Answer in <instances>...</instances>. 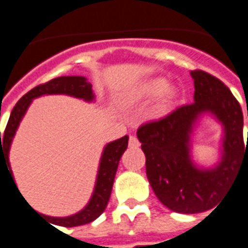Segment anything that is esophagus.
<instances>
[{
    "instance_id": "esophagus-1",
    "label": "esophagus",
    "mask_w": 248,
    "mask_h": 248,
    "mask_svg": "<svg viewBox=\"0 0 248 248\" xmlns=\"http://www.w3.org/2000/svg\"><path fill=\"white\" fill-rule=\"evenodd\" d=\"M140 146V143L138 140V138L136 136H129V147L131 148H136V147Z\"/></svg>"
}]
</instances>
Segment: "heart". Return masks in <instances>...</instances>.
<instances>
[{"instance_id":"1","label":"heart","mask_w":248,"mask_h":248,"mask_svg":"<svg viewBox=\"0 0 248 248\" xmlns=\"http://www.w3.org/2000/svg\"><path fill=\"white\" fill-rule=\"evenodd\" d=\"M167 81L162 77H156V78H150L146 79L141 83H139L138 86H135L129 94H128V101L131 102H141L147 101L153 97L160 95V107L166 108L167 105H170L171 102L175 100L177 97V89L174 86H168Z\"/></svg>"}]
</instances>
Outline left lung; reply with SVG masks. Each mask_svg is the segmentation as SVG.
Listing matches in <instances>:
<instances>
[{"mask_svg": "<svg viewBox=\"0 0 248 248\" xmlns=\"http://www.w3.org/2000/svg\"><path fill=\"white\" fill-rule=\"evenodd\" d=\"M194 79V102L177 108L166 117L139 127L138 139L146 155V173L154 193L165 206L178 213L205 212L223 197L242 163L248 166V134L243 139V113L231 90L201 70ZM202 113H212L225 127L223 156L213 169L192 165L190 134ZM248 116V109H247Z\"/></svg>", "mask_w": 248, "mask_h": 248, "instance_id": "left-lung-1", "label": "left lung"}]
</instances>
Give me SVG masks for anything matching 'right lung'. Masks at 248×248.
<instances>
[{
    "label": "right lung",
    "mask_w": 248,
    "mask_h": 248,
    "mask_svg": "<svg viewBox=\"0 0 248 248\" xmlns=\"http://www.w3.org/2000/svg\"><path fill=\"white\" fill-rule=\"evenodd\" d=\"M46 94H67L77 97V98H82L85 101L94 100L92 83L88 82L85 77H75V75L74 77L54 78L51 81L36 86L30 90L27 94L23 95L13 108L9 121L5 128V132H3V139L1 141V177H2V169H5V170H8V173L13 179L9 163V148L12 140H13V136L16 134L18 124L24 117L32 100L36 97ZM127 147L128 136H123L121 139L110 141L109 144L105 146L101 160H100L94 192H93V196L89 201V204L82 209L81 212L75 213L73 216H67V217H49V216H46V217L51 218L54 224L61 225V227H77V225L88 224L98 217L107 208L110 193H112V186H113L117 166H119L121 155L127 150ZM13 182H15V179H13ZM17 190H18V187H17Z\"/></svg>",
    "instance_id": "1"
}]
</instances>
